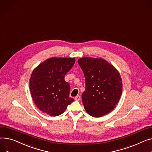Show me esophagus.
Here are the masks:
<instances>
[{
	"label": "esophagus",
	"mask_w": 152,
	"mask_h": 152,
	"mask_svg": "<svg viewBox=\"0 0 152 152\" xmlns=\"http://www.w3.org/2000/svg\"><path fill=\"white\" fill-rule=\"evenodd\" d=\"M80 99V97L79 95H77V96H76L75 98V99L76 100V101H79Z\"/></svg>",
	"instance_id": "obj_1"
}]
</instances>
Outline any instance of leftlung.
<instances>
[{"instance_id":"left-lung-1","label":"left lung","mask_w":152,"mask_h":152,"mask_svg":"<svg viewBox=\"0 0 152 152\" xmlns=\"http://www.w3.org/2000/svg\"><path fill=\"white\" fill-rule=\"evenodd\" d=\"M77 62L85 77L86 90L82 99L86 111L94 117L109 114L122 94V80L118 71L102 58L82 57Z\"/></svg>"}]
</instances>
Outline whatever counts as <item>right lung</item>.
<instances>
[{
    "label": "right lung",
    "instance_id": "obj_1",
    "mask_svg": "<svg viewBox=\"0 0 152 152\" xmlns=\"http://www.w3.org/2000/svg\"><path fill=\"white\" fill-rule=\"evenodd\" d=\"M75 63V58L50 57L33 70L29 80L30 94L43 113L58 116L73 102L69 96L70 86L64 77Z\"/></svg>",
    "mask_w": 152,
    "mask_h": 152
}]
</instances>
